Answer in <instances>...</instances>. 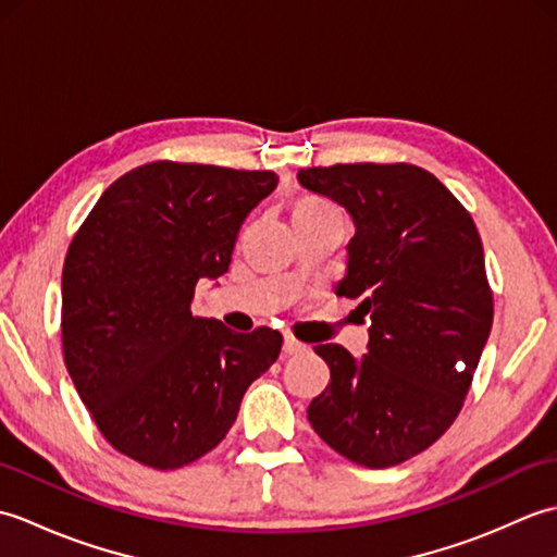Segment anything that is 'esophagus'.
Here are the masks:
<instances>
[{"mask_svg":"<svg viewBox=\"0 0 557 557\" xmlns=\"http://www.w3.org/2000/svg\"><path fill=\"white\" fill-rule=\"evenodd\" d=\"M282 349H285L287 357H294V354H304L306 345H301V342L294 339L292 335H285V345H282Z\"/></svg>","mask_w":557,"mask_h":557,"instance_id":"esophagus-1","label":"esophagus"}]
</instances>
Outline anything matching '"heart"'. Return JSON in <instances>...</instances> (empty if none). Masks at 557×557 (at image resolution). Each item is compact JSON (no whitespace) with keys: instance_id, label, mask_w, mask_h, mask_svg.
I'll list each match as a JSON object with an SVG mask.
<instances>
[{"instance_id":"1","label":"heart","mask_w":557,"mask_h":557,"mask_svg":"<svg viewBox=\"0 0 557 557\" xmlns=\"http://www.w3.org/2000/svg\"><path fill=\"white\" fill-rule=\"evenodd\" d=\"M321 206H327L325 200H315V198H306L301 200V203L297 206V210H306V208H321Z\"/></svg>"}]
</instances>
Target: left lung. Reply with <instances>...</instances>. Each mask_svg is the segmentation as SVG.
Returning a JSON list of instances; mask_svg holds the SVG:
<instances>
[{"instance_id":"obj_1","label":"left lung","mask_w":557,"mask_h":557,"mask_svg":"<svg viewBox=\"0 0 557 557\" xmlns=\"http://www.w3.org/2000/svg\"><path fill=\"white\" fill-rule=\"evenodd\" d=\"M345 206L357 234L337 294L371 315L369 351L318 345L330 383L309 405L323 441L354 465L385 469L423 453L465 405L493 325V289L469 210L417 164L299 170Z\"/></svg>"}]
</instances>
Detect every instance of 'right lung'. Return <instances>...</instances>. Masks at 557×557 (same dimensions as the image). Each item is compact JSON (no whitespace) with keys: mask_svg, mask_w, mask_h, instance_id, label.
<instances>
[{"mask_svg":"<svg viewBox=\"0 0 557 557\" xmlns=\"http://www.w3.org/2000/svg\"><path fill=\"white\" fill-rule=\"evenodd\" d=\"M275 172L158 160L126 172L83 220L62 272V351L116 453L168 471L222 443L242 397L282 349L191 313L198 280L230 270L244 220Z\"/></svg>","mask_w":557,"mask_h":557,"instance_id":"1","label":"right lung"}]
</instances>
